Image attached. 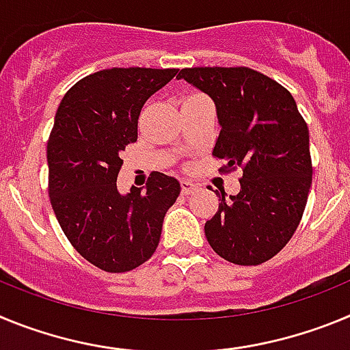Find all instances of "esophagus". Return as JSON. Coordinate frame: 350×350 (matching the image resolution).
<instances>
[{
  "instance_id": "obj_1",
  "label": "esophagus",
  "mask_w": 350,
  "mask_h": 350,
  "mask_svg": "<svg viewBox=\"0 0 350 350\" xmlns=\"http://www.w3.org/2000/svg\"><path fill=\"white\" fill-rule=\"evenodd\" d=\"M180 189H182V194L189 196V194H193L194 191L198 189V185L193 184V182H189V180H182L180 182Z\"/></svg>"
}]
</instances>
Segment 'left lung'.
Instances as JSON below:
<instances>
[{
	"label": "left lung",
	"mask_w": 350,
	"mask_h": 350,
	"mask_svg": "<svg viewBox=\"0 0 350 350\" xmlns=\"http://www.w3.org/2000/svg\"><path fill=\"white\" fill-rule=\"evenodd\" d=\"M178 79L202 89L217 107L212 156L221 173L242 170L240 193L205 224L210 247L226 261L261 265L295 234L312 185L308 128L295 98L277 80L247 66L184 68Z\"/></svg>",
	"instance_id": "left-lung-1"
}]
</instances>
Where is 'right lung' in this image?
I'll list each match as a JSON object with an SVG mask.
<instances>
[{
  "label": "right lung",
  "instance_id": "1",
  "mask_svg": "<svg viewBox=\"0 0 350 350\" xmlns=\"http://www.w3.org/2000/svg\"><path fill=\"white\" fill-rule=\"evenodd\" d=\"M177 68H110L83 77L61 100L47 142L49 196L73 249L100 270L122 273L156 252L180 184L152 172L126 196L117 191L120 152L137 142L145 101Z\"/></svg>",
  "mask_w": 350,
  "mask_h": 350
}]
</instances>
